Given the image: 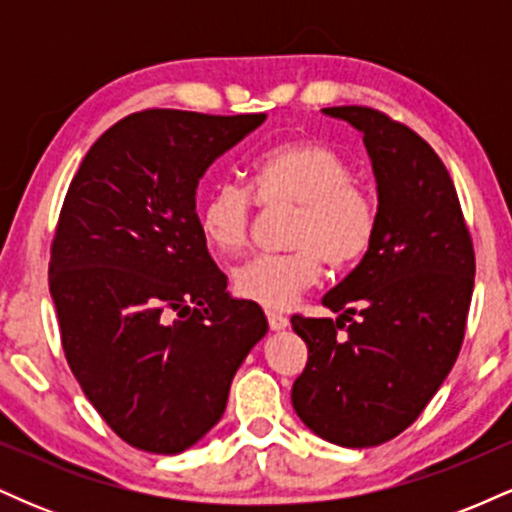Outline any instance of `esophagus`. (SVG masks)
I'll use <instances>...</instances> for the list:
<instances>
[{
  "mask_svg": "<svg viewBox=\"0 0 512 512\" xmlns=\"http://www.w3.org/2000/svg\"><path fill=\"white\" fill-rule=\"evenodd\" d=\"M264 313H267V322H269V327H272L274 332L286 330V327H289V317H286V315L276 313V310H264Z\"/></svg>",
  "mask_w": 512,
  "mask_h": 512,
  "instance_id": "obj_1",
  "label": "esophagus"
}]
</instances>
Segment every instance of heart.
Returning <instances> with one entry per match:
<instances>
[{"label":"heart","instance_id":"heart-1","mask_svg":"<svg viewBox=\"0 0 512 512\" xmlns=\"http://www.w3.org/2000/svg\"><path fill=\"white\" fill-rule=\"evenodd\" d=\"M262 207H293L286 228L291 250L260 255L236 269L233 289L264 308H289L322 274V260L344 269L361 260L378 233V202L356 182L354 166L330 144L313 139L276 144L252 163ZM254 197L238 182H219L199 209V228L221 257L248 248Z\"/></svg>","mask_w":512,"mask_h":512}]
</instances>
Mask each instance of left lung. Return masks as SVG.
Here are the masks:
<instances>
[{"label":"left lung","mask_w":512,"mask_h":512,"mask_svg":"<svg viewBox=\"0 0 512 512\" xmlns=\"http://www.w3.org/2000/svg\"><path fill=\"white\" fill-rule=\"evenodd\" d=\"M363 134L378 233L332 317L293 315L308 363L291 390L310 431L342 448L387 443L419 419L455 366L474 291V248L448 168L414 129L363 105L322 108Z\"/></svg>","instance_id":"obj_1"}]
</instances>
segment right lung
<instances>
[{
	"label": "right lung",
	"instance_id": "add662e5",
	"mask_svg": "<svg viewBox=\"0 0 512 512\" xmlns=\"http://www.w3.org/2000/svg\"><path fill=\"white\" fill-rule=\"evenodd\" d=\"M267 120L142 110L101 134L76 170L50 250V296L74 378L132 448L178 455L219 424L233 375L267 334L226 291L197 185Z\"/></svg>",
	"mask_w": 512,
	"mask_h": 512
}]
</instances>
